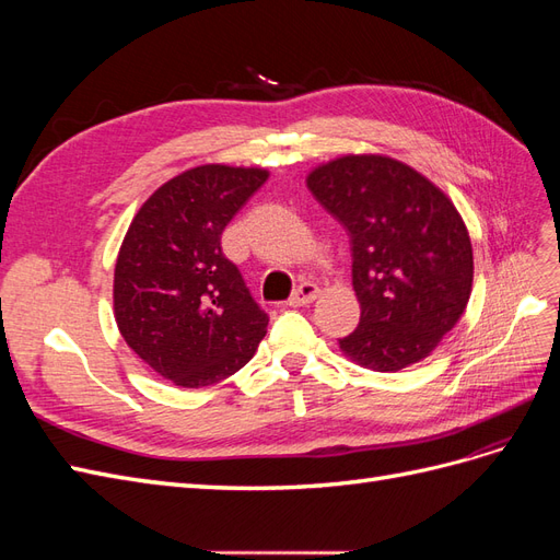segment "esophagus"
<instances>
[{
  "label": "esophagus",
  "instance_id": "esophagus-1",
  "mask_svg": "<svg viewBox=\"0 0 560 560\" xmlns=\"http://www.w3.org/2000/svg\"><path fill=\"white\" fill-rule=\"evenodd\" d=\"M319 296V287L315 282H301L290 296V306H308Z\"/></svg>",
  "mask_w": 560,
  "mask_h": 560
}]
</instances>
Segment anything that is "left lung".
<instances>
[{
	"label": "left lung",
	"instance_id": "8db88e82",
	"mask_svg": "<svg viewBox=\"0 0 560 560\" xmlns=\"http://www.w3.org/2000/svg\"><path fill=\"white\" fill-rule=\"evenodd\" d=\"M311 194L352 249L360 325L338 338L364 369L399 371L442 343L471 294V241L451 198L411 165L350 154L317 165Z\"/></svg>",
	"mask_w": 560,
	"mask_h": 560
}]
</instances>
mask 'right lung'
Returning <instances> with one entry per match:
<instances>
[{"label":"right lung","mask_w":560,"mask_h":560,"mask_svg":"<svg viewBox=\"0 0 560 560\" xmlns=\"http://www.w3.org/2000/svg\"><path fill=\"white\" fill-rule=\"evenodd\" d=\"M266 179L264 167H191L144 200L118 249V331L179 387L233 376L266 336L268 315L222 252L224 229Z\"/></svg>","instance_id":"obj_1"}]
</instances>
